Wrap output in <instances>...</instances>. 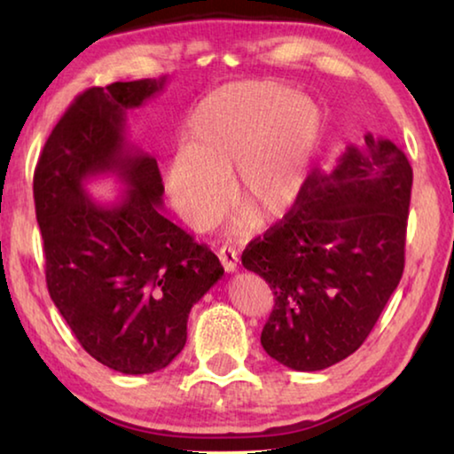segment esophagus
I'll return each mask as SVG.
<instances>
[{"label": "esophagus", "mask_w": 454, "mask_h": 454, "mask_svg": "<svg viewBox=\"0 0 454 454\" xmlns=\"http://www.w3.org/2000/svg\"><path fill=\"white\" fill-rule=\"evenodd\" d=\"M218 256H220V262H222V266H224L226 272L236 270V268H238V252H236V248H232V246H222Z\"/></svg>", "instance_id": "obj_1"}]
</instances>
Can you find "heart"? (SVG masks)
Returning a JSON list of instances; mask_svg holds the SVG:
<instances>
[{"mask_svg":"<svg viewBox=\"0 0 454 454\" xmlns=\"http://www.w3.org/2000/svg\"><path fill=\"white\" fill-rule=\"evenodd\" d=\"M325 134L317 99L276 82L230 83L190 114L184 150L166 170L176 212L194 230L216 224L230 204V176L240 212L230 232L286 216L302 196Z\"/></svg>","mask_w":454,"mask_h":454,"instance_id":"b5f03b06","label":"heart"}]
</instances>
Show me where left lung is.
Returning <instances> with one entry per match:
<instances>
[{
  "mask_svg": "<svg viewBox=\"0 0 454 454\" xmlns=\"http://www.w3.org/2000/svg\"><path fill=\"white\" fill-rule=\"evenodd\" d=\"M412 168L390 140L364 136L330 174L312 172L294 208L242 254L274 292L268 356L292 371L340 363L371 334L404 270Z\"/></svg>",
  "mask_w": 454,
  "mask_h": 454,
  "instance_id": "left-lung-1",
  "label": "left lung"
}]
</instances>
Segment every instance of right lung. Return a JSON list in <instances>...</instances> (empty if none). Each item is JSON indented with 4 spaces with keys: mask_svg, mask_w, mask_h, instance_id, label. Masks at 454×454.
<instances>
[{
    "mask_svg": "<svg viewBox=\"0 0 454 454\" xmlns=\"http://www.w3.org/2000/svg\"><path fill=\"white\" fill-rule=\"evenodd\" d=\"M166 86L116 82L74 99L34 174L45 282L53 304L98 363L124 374L166 368L186 344L188 314L224 268L162 214L156 158L126 137L128 110ZM114 173L127 190L98 203L85 182Z\"/></svg>",
    "mask_w": 454,
    "mask_h": 454,
    "instance_id": "1",
    "label": "right lung"
}]
</instances>
